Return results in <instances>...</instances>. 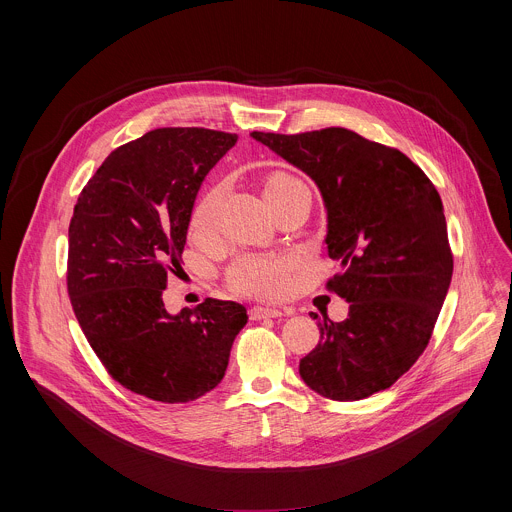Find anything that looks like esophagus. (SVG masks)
Instances as JSON below:
<instances>
[{"label":"esophagus","instance_id":"1","mask_svg":"<svg viewBox=\"0 0 512 512\" xmlns=\"http://www.w3.org/2000/svg\"><path fill=\"white\" fill-rule=\"evenodd\" d=\"M279 316H289V310H277V308H261L255 306L249 310L251 320H263V318H279Z\"/></svg>","mask_w":512,"mask_h":512}]
</instances>
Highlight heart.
I'll use <instances>...</instances> for the list:
<instances>
[{
	"instance_id": "obj_1",
	"label": "heart",
	"mask_w": 512,
	"mask_h": 512,
	"mask_svg": "<svg viewBox=\"0 0 512 512\" xmlns=\"http://www.w3.org/2000/svg\"><path fill=\"white\" fill-rule=\"evenodd\" d=\"M306 188V184L285 170L269 172L263 180L265 198L275 208L285 196ZM223 202L225 186H210L196 202L190 216V231L196 237H212L221 229L223 221ZM298 269V259L289 255H243L239 257L229 273L227 281L237 294L259 298V300H277L283 298L294 285V273Z\"/></svg>"
}]
</instances>
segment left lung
Segmentation results:
<instances>
[{"instance_id":"1","label":"left lung","mask_w":512,"mask_h":512,"mask_svg":"<svg viewBox=\"0 0 512 512\" xmlns=\"http://www.w3.org/2000/svg\"><path fill=\"white\" fill-rule=\"evenodd\" d=\"M251 135L320 188L340 263L326 287L350 304L346 320L318 324L304 383L332 401L389 389L423 354L452 281L440 194L405 154L344 127Z\"/></svg>"}]
</instances>
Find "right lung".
I'll list each match as a JSON object with an SVG mask.
<instances>
[{
	"mask_svg": "<svg viewBox=\"0 0 512 512\" xmlns=\"http://www.w3.org/2000/svg\"><path fill=\"white\" fill-rule=\"evenodd\" d=\"M235 143V133L204 127L148 131L107 156L70 218L72 310L107 373L154 401L212 391L247 324L237 302L206 298L172 316L162 300L200 184Z\"/></svg>",
	"mask_w": 512,
	"mask_h": 512,
	"instance_id": "obj_1",
	"label": "right lung"
}]
</instances>
